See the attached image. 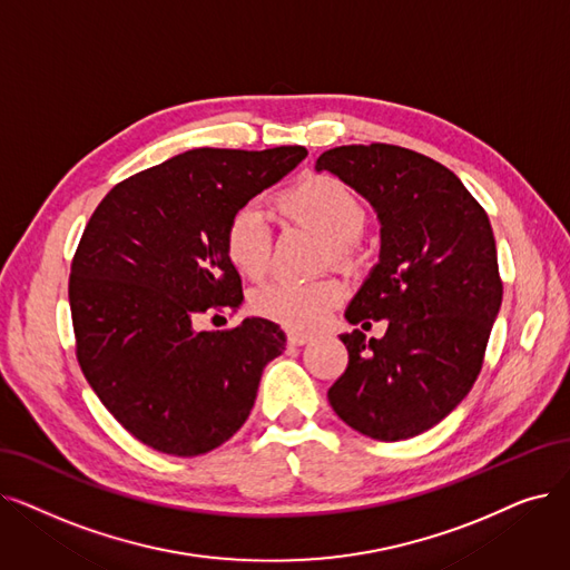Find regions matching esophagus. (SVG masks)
Segmentation results:
<instances>
[{"label":"esophagus","mask_w":570,"mask_h":570,"mask_svg":"<svg viewBox=\"0 0 570 570\" xmlns=\"http://www.w3.org/2000/svg\"><path fill=\"white\" fill-rule=\"evenodd\" d=\"M307 342H312V335H307V333H288V344L291 346H303Z\"/></svg>","instance_id":"34e87169"}]
</instances>
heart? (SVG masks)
<instances>
[{
    "mask_svg": "<svg viewBox=\"0 0 570 570\" xmlns=\"http://www.w3.org/2000/svg\"><path fill=\"white\" fill-rule=\"evenodd\" d=\"M282 214L324 237L335 265L354 261V239L363 233L365 207L361 197L328 175H309L279 195ZM228 263L244 279H261L272 256V228L267 216L244 205L228 218L224 233ZM342 301V286L335 279L291 282L275 279L256 288L249 298L252 309L291 331H309Z\"/></svg>",
    "mask_w": 570,
    "mask_h": 570,
    "instance_id": "b5f03b06",
    "label": "heart"
}]
</instances>
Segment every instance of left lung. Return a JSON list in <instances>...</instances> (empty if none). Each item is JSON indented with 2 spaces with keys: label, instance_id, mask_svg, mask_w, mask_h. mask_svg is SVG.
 Instances as JSON below:
<instances>
[{
  "label": "left lung",
  "instance_id": "8db88e82",
  "mask_svg": "<svg viewBox=\"0 0 570 570\" xmlns=\"http://www.w3.org/2000/svg\"><path fill=\"white\" fill-rule=\"evenodd\" d=\"M331 171L380 218V261L346 307L350 324L386 318L384 337L342 333L344 375L328 389L354 431L407 440L440 424L473 389L501 309L497 239L487 212L444 165L391 144L324 151Z\"/></svg>",
  "mask_w": 570,
  "mask_h": 570
}]
</instances>
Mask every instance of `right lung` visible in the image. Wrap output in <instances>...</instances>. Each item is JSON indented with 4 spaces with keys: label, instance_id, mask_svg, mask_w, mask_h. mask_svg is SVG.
Returning a JSON list of instances; mask_svg holds the SVG:
<instances>
[{
    "label": "right lung",
    "instance_id": "obj_1",
    "mask_svg": "<svg viewBox=\"0 0 570 570\" xmlns=\"http://www.w3.org/2000/svg\"><path fill=\"white\" fill-rule=\"evenodd\" d=\"M305 158L303 146L193 148L120 181L90 216L69 275L77 358L97 399L148 448L207 454L249 416L284 331L261 316L230 331L195 321L242 305L224 252L228 218Z\"/></svg>",
    "mask_w": 570,
    "mask_h": 570
}]
</instances>
